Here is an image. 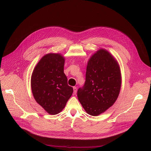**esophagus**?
<instances>
[{"label":"esophagus","mask_w":151,"mask_h":151,"mask_svg":"<svg viewBox=\"0 0 151 151\" xmlns=\"http://www.w3.org/2000/svg\"><path fill=\"white\" fill-rule=\"evenodd\" d=\"M76 91H77V88H76V87H73V93H74V94H76Z\"/></svg>","instance_id":"esophagus-1"}]
</instances>
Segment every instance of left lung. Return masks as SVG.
I'll use <instances>...</instances> for the list:
<instances>
[{
    "label": "left lung",
    "instance_id": "1",
    "mask_svg": "<svg viewBox=\"0 0 151 151\" xmlns=\"http://www.w3.org/2000/svg\"><path fill=\"white\" fill-rule=\"evenodd\" d=\"M121 86L119 65L108 51L101 49L89 59L85 83L78 89L77 96L87 113L96 116L114 104Z\"/></svg>",
    "mask_w": 151,
    "mask_h": 151
}]
</instances>
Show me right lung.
<instances>
[{
    "mask_svg": "<svg viewBox=\"0 0 151 151\" xmlns=\"http://www.w3.org/2000/svg\"><path fill=\"white\" fill-rule=\"evenodd\" d=\"M65 59L60 54H47L31 76V88L36 101L50 114L59 113L73 92L63 72Z\"/></svg>",
    "mask_w": 151,
    "mask_h": 151,
    "instance_id": "right-lung-1",
    "label": "right lung"
}]
</instances>
